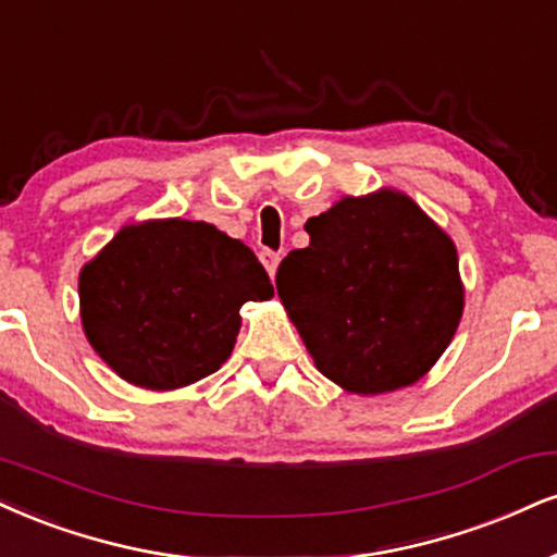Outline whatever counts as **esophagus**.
<instances>
[{
    "mask_svg": "<svg viewBox=\"0 0 557 557\" xmlns=\"http://www.w3.org/2000/svg\"><path fill=\"white\" fill-rule=\"evenodd\" d=\"M259 259H261V264H264V270H267V274H270V277H274V274H277V267H280V253L277 251H261L259 253Z\"/></svg>",
    "mask_w": 557,
    "mask_h": 557,
    "instance_id": "34e87169",
    "label": "esophagus"
}]
</instances>
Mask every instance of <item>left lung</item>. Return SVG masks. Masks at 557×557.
<instances>
[{"mask_svg":"<svg viewBox=\"0 0 557 557\" xmlns=\"http://www.w3.org/2000/svg\"><path fill=\"white\" fill-rule=\"evenodd\" d=\"M306 233L274 283L313 366L363 397L423 379L465 311L451 236L392 186L337 199Z\"/></svg>","mask_w":557,"mask_h":557,"instance_id":"1","label":"left lung"}]
</instances>
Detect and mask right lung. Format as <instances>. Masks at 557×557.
Returning a JSON list of instances; mask_svg holds the SVG:
<instances>
[{"instance_id": "obj_1", "label": "right lung", "mask_w": 557, "mask_h": 557, "mask_svg": "<svg viewBox=\"0 0 557 557\" xmlns=\"http://www.w3.org/2000/svg\"><path fill=\"white\" fill-rule=\"evenodd\" d=\"M274 287L253 251L202 220L129 223L79 270V319L126 384L173 392L231 358L246 300Z\"/></svg>"}]
</instances>
